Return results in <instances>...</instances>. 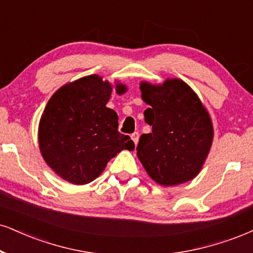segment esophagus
Masks as SVG:
<instances>
[{"instance_id": "esophagus-1", "label": "esophagus", "mask_w": 253, "mask_h": 253, "mask_svg": "<svg viewBox=\"0 0 253 253\" xmlns=\"http://www.w3.org/2000/svg\"><path fill=\"white\" fill-rule=\"evenodd\" d=\"M131 139L135 143V145H137V143H138V139H139V133L138 132H133L131 135Z\"/></svg>"}]
</instances>
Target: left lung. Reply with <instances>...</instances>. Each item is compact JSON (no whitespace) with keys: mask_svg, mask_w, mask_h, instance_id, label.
<instances>
[{"mask_svg":"<svg viewBox=\"0 0 253 253\" xmlns=\"http://www.w3.org/2000/svg\"><path fill=\"white\" fill-rule=\"evenodd\" d=\"M141 91L150 105L144 121L152 126L136 148L146 172L165 186L195 178L213 137L212 123L197 95L180 80H167L162 85L144 82Z\"/></svg>","mask_w":253,"mask_h":253,"instance_id":"8db88e82","label":"left lung"}]
</instances>
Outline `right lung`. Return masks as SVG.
Wrapping results in <instances>:
<instances>
[{"label": "right lung", "instance_id": "right-lung-1", "mask_svg": "<svg viewBox=\"0 0 253 253\" xmlns=\"http://www.w3.org/2000/svg\"><path fill=\"white\" fill-rule=\"evenodd\" d=\"M118 93L126 92L117 84ZM111 85L91 75L58 89L41 117L40 150L46 164L68 182H92L123 149L133 150L129 136L118 131V116L107 108Z\"/></svg>", "mask_w": 253, "mask_h": 253}]
</instances>
